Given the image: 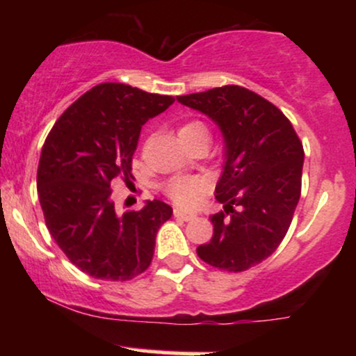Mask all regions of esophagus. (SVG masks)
Here are the masks:
<instances>
[{"instance_id":"34e87169","label":"esophagus","mask_w":356,"mask_h":356,"mask_svg":"<svg viewBox=\"0 0 356 356\" xmlns=\"http://www.w3.org/2000/svg\"><path fill=\"white\" fill-rule=\"evenodd\" d=\"M174 218H177L181 220H191V219L195 218V214H194V212H187L184 209H174Z\"/></svg>"}]
</instances>
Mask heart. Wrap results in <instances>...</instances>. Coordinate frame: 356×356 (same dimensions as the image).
I'll list each match as a JSON object with an SVG mask.
<instances>
[{
	"mask_svg": "<svg viewBox=\"0 0 356 356\" xmlns=\"http://www.w3.org/2000/svg\"><path fill=\"white\" fill-rule=\"evenodd\" d=\"M179 137L184 144L191 145L199 138L209 137V130L201 120H187L179 127ZM204 191H206V181L197 175H179L165 184V194L175 204L184 207L194 206L201 199Z\"/></svg>",
	"mask_w": 356,
	"mask_h": 356,
	"instance_id": "obj_1",
	"label": "heart"
}]
</instances>
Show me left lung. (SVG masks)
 I'll use <instances>...</instances> for the list:
<instances>
[{"label":"left lung","instance_id":"8db88e82","mask_svg":"<svg viewBox=\"0 0 356 356\" xmlns=\"http://www.w3.org/2000/svg\"><path fill=\"white\" fill-rule=\"evenodd\" d=\"M219 125L226 164L216 186L224 211L211 216L214 234L197 248L211 266L241 273L276 251L301 195L305 150L276 105L239 85L177 97Z\"/></svg>","mask_w":356,"mask_h":356}]
</instances>
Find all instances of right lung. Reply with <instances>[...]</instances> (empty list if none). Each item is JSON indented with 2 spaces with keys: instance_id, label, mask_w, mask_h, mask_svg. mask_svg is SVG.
I'll return each instance as SVG.
<instances>
[{
  "instance_id": "add662e5",
  "label": "right lung",
  "mask_w": 356,
  "mask_h": 356,
  "mask_svg": "<svg viewBox=\"0 0 356 356\" xmlns=\"http://www.w3.org/2000/svg\"><path fill=\"white\" fill-rule=\"evenodd\" d=\"M174 97L125 83H100L61 113L44 140L36 186L51 238L76 268L105 281H129L154 257L169 204L149 201L118 214L112 184H132V157L142 125Z\"/></svg>"
}]
</instances>
